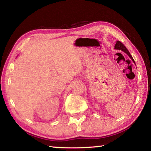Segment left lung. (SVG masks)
<instances>
[{"mask_svg": "<svg viewBox=\"0 0 151 151\" xmlns=\"http://www.w3.org/2000/svg\"><path fill=\"white\" fill-rule=\"evenodd\" d=\"M114 49H116V50H121L122 51H123L124 52H125L126 53V54L129 56V57L131 58L132 59V60L133 61V63L135 64V63H134V59H133V58L132 57V56H131V55L130 54V52H129V51L127 50V48H126V47H125V46L122 44V43L121 42H120V41H119V40H117L116 41V45H115V46H114Z\"/></svg>", "mask_w": 151, "mask_h": 151, "instance_id": "1", "label": "left lung"}]
</instances>
